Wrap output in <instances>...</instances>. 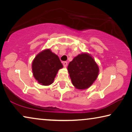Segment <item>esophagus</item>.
Returning <instances> with one entry per match:
<instances>
[{
    "instance_id": "1",
    "label": "esophagus",
    "mask_w": 132,
    "mask_h": 132,
    "mask_svg": "<svg viewBox=\"0 0 132 132\" xmlns=\"http://www.w3.org/2000/svg\"><path fill=\"white\" fill-rule=\"evenodd\" d=\"M63 66L65 67V68H66V67L67 66V65H68V62H63Z\"/></svg>"
}]
</instances>
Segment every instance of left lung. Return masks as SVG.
Returning a JSON list of instances; mask_svg holds the SVG:
<instances>
[{"label":"left lung","mask_w":132,"mask_h":132,"mask_svg":"<svg viewBox=\"0 0 132 132\" xmlns=\"http://www.w3.org/2000/svg\"><path fill=\"white\" fill-rule=\"evenodd\" d=\"M68 70L75 88L85 90L90 87L97 78L99 68L90 54L81 53L69 63Z\"/></svg>","instance_id":"left-lung-1"}]
</instances>
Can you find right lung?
<instances>
[{
	"label": "right lung",
	"mask_w": 132,
	"mask_h": 132,
	"mask_svg": "<svg viewBox=\"0 0 132 132\" xmlns=\"http://www.w3.org/2000/svg\"><path fill=\"white\" fill-rule=\"evenodd\" d=\"M63 67L57 55L49 49L43 50L37 54L32 64L33 76L43 86L52 84L59 70Z\"/></svg>",
	"instance_id": "1"
}]
</instances>
